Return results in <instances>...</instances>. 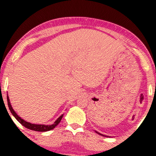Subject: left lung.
I'll return each instance as SVG.
<instances>
[{
  "mask_svg": "<svg viewBox=\"0 0 156 156\" xmlns=\"http://www.w3.org/2000/svg\"><path fill=\"white\" fill-rule=\"evenodd\" d=\"M102 135V134H101Z\"/></svg>",
  "mask_w": 156,
  "mask_h": 156,
  "instance_id": "obj_1",
  "label": "left lung"
}]
</instances>
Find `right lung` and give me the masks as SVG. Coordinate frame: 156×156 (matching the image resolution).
<instances>
[{
  "instance_id": "obj_1",
  "label": "right lung",
  "mask_w": 156,
  "mask_h": 156,
  "mask_svg": "<svg viewBox=\"0 0 156 156\" xmlns=\"http://www.w3.org/2000/svg\"><path fill=\"white\" fill-rule=\"evenodd\" d=\"M7 103H8V107L10 108V111L11 112V113H12V115L15 117V119H16L17 121H18L19 122H20V124H21L23 126H24L25 127H26V128L29 129V130H35V131H41V132H44V131H48V130H52V129L54 128L55 127L57 126L58 125H59V123L60 122L61 119H62V116H63V115H62L60 116L59 118H58L57 120L56 121V122L53 123V125H35V124H31L29 123V122H26V121L23 120V119H21V118L20 117V116L16 114V113L15 112V111L13 110V108H12V106H11L10 105V100H9V97L8 96H7Z\"/></svg>"
}]
</instances>
